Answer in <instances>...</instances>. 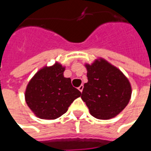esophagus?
I'll use <instances>...</instances> for the list:
<instances>
[{
	"mask_svg": "<svg viewBox=\"0 0 151 151\" xmlns=\"http://www.w3.org/2000/svg\"><path fill=\"white\" fill-rule=\"evenodd\" d=\"M83 88H84V85H83V84H81V86L78 88V89L81 91V92H82V91H83Z\"/></svg>",
	"mask_w": 151,
	"mask_h": 151,
	"instance_id": "34e87169",
	"label": "esophagus"
}]
</instances>
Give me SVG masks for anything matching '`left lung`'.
<instances>
[{
	"mask_svg": "<svg viewBox=\"0 0 151 151\" xmlns=\"http://www.w3.org/2000/svg\"><path fill=\"white\" fill-rule=\"evenodd\" d=\"M84 66L88 82L84 84L82 100L95 118H114L129 104L132 94L130 82L121 70L103 58Z\"/></svg>",
	"mask_w": 151,
	"mask_h": 151,
	"instance_id": "8db88e82",
	"label": "left lung"
}]
</instances>
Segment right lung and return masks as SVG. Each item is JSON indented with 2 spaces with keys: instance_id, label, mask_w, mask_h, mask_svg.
I'll use <instances>...</instances> for the list:
<instances>
[{
  "instance_id": "right-lung-1",
  "label": "right lung",
  "mask_w": 151,
  "mask_h": 151,
  "mask_svg": "<svg viewBox=\"0 0 151 151\" xmlns=\"http://www.w3.org/2000/svg\"><path fill=\"white\" fill-rule=\"evenodd\" d=\"M65 67L56 63L44 67L33 76L27 86L25 100L28 107L40 119H55L65 114L81 93L64 77Z\"/></svg>"
}]
</instances>
